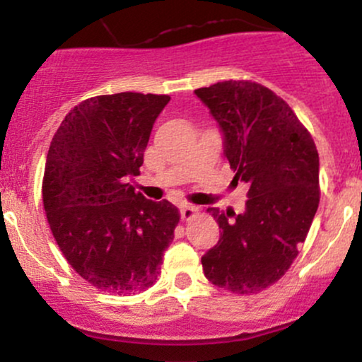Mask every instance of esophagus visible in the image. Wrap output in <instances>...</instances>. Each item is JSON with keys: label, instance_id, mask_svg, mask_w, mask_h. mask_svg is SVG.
I'll use <instances>...</instances> for the list:
<instances>
[{"label": "esophagus", "instance_id": "esophagus-1", "mask_svg": "<svg viewBox=\"0 0 362 362\" xmlns=\"http://www.w3.org/2000/svg\"><path fill=\"white\" fill-rule=\"evenodd\" d=\"M195 213H197V207H194V206H182L180 207V214H182V218L185 219V221H189V219H192L194 216H195Z\"/></svg>", "mask_w": 362, "mask_h": 362}]
</instances>
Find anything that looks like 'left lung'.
I'll return each mask as SVG.
<instances>
[{
  "instance_id": "8db88e82",
  "label": "left lung",
  "mask_w": 362,
  "mask_h": 362,
  "mask_svg": "<svg viewBox=\"0 0 362 362\" xmlns=\"http://www.w3.org/2000/svg\"><path fill=\"white\" fill-rule=\"evenodd\" d=\"M224 132V155L248 184L247 211L230 221L209 207L221 238L202 257L206 277L235 294L267 289L288 272L320 202L318 151L310 131L272 90L250 80L197 88Z\"/></svg>"
}]
</instances>
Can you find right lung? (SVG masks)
Instances as JSON below:
<instances>
[{
	"mask_svg": "<svg viewBox=\"0 0 362 362\" xmlns=\"http://www.w3.org/2000/svg\"><path fill=\"white\" fill-rule=\"evenodd\" d=\"M168 102V95L136 91L86 98L69 110L49 146L47 223L68 264L105 293L151 288L180 221L172 202L148 201L129 184Z\"/></svg>",
	"mask_w": 362,
	"mask_h": 362,
	"instance_id": "right-lung-1",
	"label": "right lung"
}]
</instances>
